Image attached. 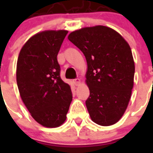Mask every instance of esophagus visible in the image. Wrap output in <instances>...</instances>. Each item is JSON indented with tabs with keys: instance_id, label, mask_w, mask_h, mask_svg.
I'll return each instance as SVG.
<instances>
[{
	"instance_id": "34e87169",
	"label": "esophagus",
	"mask_w": 153,
	"mask_h": 153,
	"mask_svg": "<svg viewBox=\"0 0 153 153\" xmlns=\"http://www.w3.org/2000/svg\"><path fill=\"white\" fill-rule=\"evenodd\" d=\"M74 84L76 85V86H79V85H80V83H81V81H80V79H75L74 80Z\"/></svg>"
}]
</instances>
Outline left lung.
Wrapping results in <instances>:
<instances>
[{"label":"left lung","mask_w":153,"mask_h":153,"mask_svg":"<svg viewBox=\"0 0 153 153\" xmlns=\"http://www.w3.org/2000/svg\"><path fill=\"white\" fill-rule=\"evenodd\" d=\"M68 40L83 53L87 63L86 106L98 125L117 123L126 110L134 84L135 63L129 44L115 30L102 25L83 27Z\"/></svg>","instance_id":"left-lung-1"}]
</instances>
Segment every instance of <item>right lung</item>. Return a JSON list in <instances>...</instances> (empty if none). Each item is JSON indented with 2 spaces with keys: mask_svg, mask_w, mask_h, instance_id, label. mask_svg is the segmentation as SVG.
Segmentation results:
<instances>
[{
  "mask_svg": "<svg viewBox=\"0 0 153 153\" xmlns=\"http://www.w3.org/2000/svg\"><path fill=\"white\" fill-rule=\"evenodd\" d=\"M68 31L44 30L24 44L17 63V83L24 105L44 127L63 124L72 101L70 85L60 76L57 56Z\"/></svg>",
  "mask_w": 153,
  "mask_h": 153,
  "instance_id": "1",
  "label": "right lung"
}]
</instances>
